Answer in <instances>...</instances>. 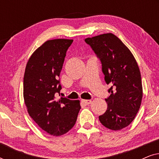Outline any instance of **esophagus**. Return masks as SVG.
<instances>
[{"label":"esophagus","instance_id":"esophagus-1","mask_svg":"<svg viewBox=\"0 0 159 159\" xmlns=\"http://www.w3.org/2000/svg\"><path fill=\"white\" fill-rule=\"evenodd\" d=\"M81 102L84 105H89V104L91 103V100H82Z\"/></svg>","mask_w":159,"mask_h":159}]
</instances>
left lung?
Segmentation results:
<instances>
[{"instance_id":"8db88e82","label":"left lung","mask_w":159,"mask_h":159,"mask_svg":"<svg viewBox=\"0 0 159 159\" xmlns=\"http://www.w3.org/2000/svg\"><path fill=\"white\" fill-rule=\"evenodd\" d=\"M102 64L107 84H111L106 99L107 110L99 116L104 127L120 130L135 118L143 98V86L139 66L129 49L112 33L86 38Z\"/></svg>"}]
</instances>
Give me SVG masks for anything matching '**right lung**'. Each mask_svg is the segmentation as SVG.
I'll list each match as a JSON object with an SVG mask.
<instances>
[{
	"label": "right lung",
	"instance_id": "1",
	"mask_svg": "<svg viewBox=\"0 0 159 159\" xmlns=\"http://www.w3.org/2000/svg\"><path fill=\"white\" fill-rule=\"evenodd\" d=\"M69 39L49 40L37 48L26 65L23 95L28 114L43 130L53 136L68 132L77 121L80 101L56 98L61 85L59 75Z\"/></svg>",
	"mask_w": 159,
	"mask_h": 159
}]
</instances>
